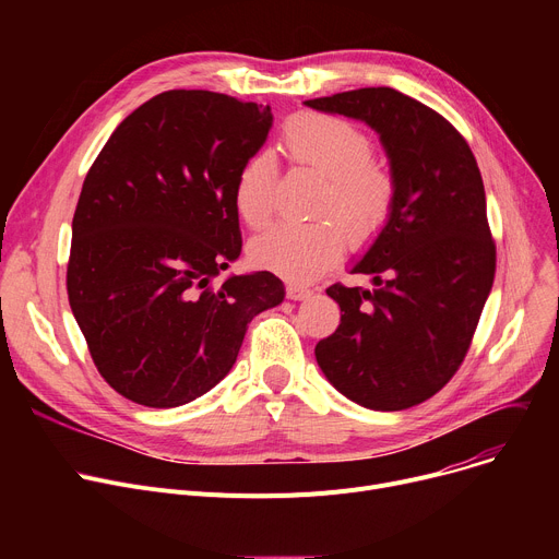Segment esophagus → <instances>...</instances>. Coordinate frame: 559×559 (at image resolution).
I'll return each instance as SVG.
<instances>
[{"label": "esophagus", "mask_w": 559, "mask_h": 559, "mask_svg": "<svg viewBox=\"0 0 559 559\" xmlns=\"http://www.w3.org/2000/svg\"><path fill=\"white\" fill-rule=\"evenodd\" d=\"M285 295H287V299H292V301H304V299H308V297L312 295V289H308V287H304V285H299V283H289V285L285 287Z\"/></svg>", "instance_id": "obj_1"}]
</instances>
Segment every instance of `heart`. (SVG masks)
I'll list each match as a JSON object with an SVG mask.
<instances>
[{
    "label": "heart",
    "instance_id": "heart-1",
    "mask_svg": "<svg viewBox=\"0 0 559 559\" xmlns=\"http://www.w3.org/2000/svg\"><path fill=\"white\" fill-rule=\"evenodd\" d=\"M281 140L289 160L324 176L312 224H278L249 247L262 270L289 281H312L342 258L347 233L354 247L371 245L392 219L399 186L390 167L373 158V138L356 122L326 112H297L285 120ZM278 160L255 152L235 181V211L249 228L267 226L276 209ZM328 217L324 218L323 215Z\"/></svg>",
    "mask_w": 559,
    "mask_h": 559
}]
</instances>
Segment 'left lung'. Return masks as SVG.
I'll return each instance as SVG.
<instances>
[{"label": "left lung", "instance_id": "obj_1", "mask_svg": "<svg viewBox=\"0 0 559 559\" xmlns=\"http://www.w3.org/2000/svg\"><path fill=\"white\" fill-rule=\"evenodd\" d=\"M306 106L378 131L399 186L392 219L356 264L373 292L335 283L344 312L314 346L331 383L371 409L413 407L442 390L472 346L496 274L485 186L462 133L394 87H360Z\"/></svg>", "mask_w": 559, "mask_h": 559}]
</instances>
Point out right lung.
Masks as SVG:
<instances>
[{"label": "right lung", "mask_w": 559, "mask_h": 559, "mask_svg": "<svg viewBox=\"0 0 559 559\" xmlns=\"http://www.w3.org/2000/svg\"><path fill=\"white\" fill-rule=\"evenodd\" d=\"M270 106L167 91L135 108L87 169L72 219L68 299L106 383L176 407L230 371L249 321L283 301L270 272L215 278L240 255V167Z\"/></svg>", "instance_id": "obj_1"}]
</instances>
